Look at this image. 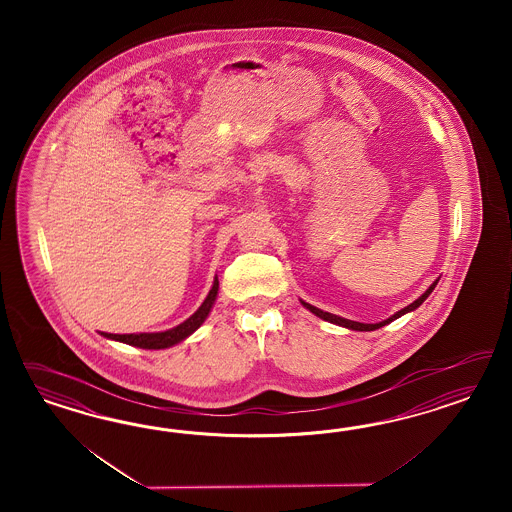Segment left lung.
<instances>
[{
    "label": "left lung",
    "instance_id": "8db88e82",
    "mask_svg": "<svg viewBox=\"0 0 512 512\" xmlns=\"http://www.w3.org/2000/svg\"><path fill=\"white\" fill-rule=\"evenodd\" d=\"M437 281L439 279H435L434 283L430 285V289L424 293V295L419 296L413 304H409L407 308H403V310L398 311V313H394L392 317H388L387 321H381V323H375V325H364V323H357V321H349V319H343V317H338V315H332V313H328V311L319 310V308H315V306H311V304H306V302H302L311 313H315L317 317H321V319H325L328 323H334V325L345 326V328H351V330H358V332H370V330H377V328H381V326L388 325V323H392L394 319H398V317H402L405 315L407 311L417 310L420 304L430 296V293L434 291L435 285H437Z\"/></svg>",
    "mask_w": 512,
    "mask_h": 512
}]
</instances>
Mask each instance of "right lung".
I'll return each mask as SVG.
<instances>
[{
  "mask_svg": "<svg viewBox=\"0 0 512 512\" xmlns=\"http://www.w3.org/2000/svg\"><path fill=\"white\" fill-rule=\"evenodd\" d=\"M217 289H219V281L216 278L210 293L206 296V300L202 302L201 308L195 311L182 325L174 326V328L167 330V332H154V334H107V332H101V334L105 338H110V340L122 341V343L135 345V347H140V349H167L171 345H176V343L186 340L189 334H193L204 323V319L208 317V313H210L214 302H216Z\"/></svg>",
  "mask_w": 512,
  "mask_h": 512,
  "instance_id": "add662e5",
  "label": "right lung"
}]
</instances>
